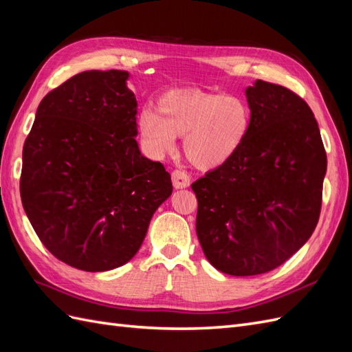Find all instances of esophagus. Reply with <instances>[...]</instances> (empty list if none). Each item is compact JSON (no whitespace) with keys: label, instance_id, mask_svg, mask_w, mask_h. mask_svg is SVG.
I'll return each mask as SVG.
<instances>
[{"label":"esophagus","instance_id":"obj_1","mask_svg":"<svg viewBox=\"0 0 352 352\" xmlns=\"http://www.w3.org/2000/svg\"><path fill=\"white\" fill-rule=\"evenodd\" d=\"M172 182L176 189H184L189 186L190 179H189V175L184 172V170H175L172 173Z\"/></svg>","mask_w":352,"mask_h":352}]
</instances>
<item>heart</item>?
Returning <instances> with one entry per match:
<instances>
[{
    "instance_id": "b5f03b06",
    "label": "heart",
    "mask_w": 352,
    "mask_h": 352,
    "mask_svg": "<svg viewBox=\"0 0 352 352\" xmlns=\"http://www.w3.org/2000/svg\"><path fill=\"white\" fill-rule=\"evenodd\" d=\"M155 109L138 116V129L151 154L162 157L184 136V153L202 170L225 164L242 145L250 131V109L235 95L199 89L167 91Z\"/></svg>"
}]
</instances>
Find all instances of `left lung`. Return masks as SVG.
<instances>
[{
  "label": "left lung",
  "mask_w": 352,
  "mask_h": 352,
  "mask_svg": "<svg viewBox=\"0 0 352 352\" xmlns=\"http://www.w3.org/2000/svg\"><path fill=\"white\" fill-rule=\"evenodd\" d=\"M245 95L251 120L239 150L192 184L201 248L232 276L267 273L310 239L327 168L317 120L301 97L264 80Z\"/></svg>",
  "instance_id": "1"
}]
</instances>
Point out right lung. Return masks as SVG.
Here are the masks:
<instances>
[{
	"label": "right lung",
	"mask_w": 352,
	"mask_h": 352,
	"mask_svg": "<svg viewBox=\"0 0 352 352\" xmlns=\"http://www.w3.org/2000/svg\"><path fill=\"white\" fill-rule=\"evenodd\" d=\"M124 70L74 74L41 101L23 145L20 197L45 248L74 269L107 272L141 248L172 195L162 163L141 154Z\"/></svg>",
	"instance_id": "right-lung-1"
}]
</instances>
